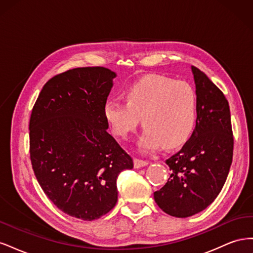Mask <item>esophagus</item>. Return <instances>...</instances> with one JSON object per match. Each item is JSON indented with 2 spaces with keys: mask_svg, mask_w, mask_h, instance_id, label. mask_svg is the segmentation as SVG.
<instances>
[{
  "mask_svg": "<svg viewBox=\"0 0 253 253\" xmlns=\"http://www.w3.org/2000/svg\"><path fill=\"white\" fill-rule=\"evenodd\" d=\"M148 165H149V162H147V160L139 159V158H135L134 159V166H135V168H141V167L148 166Z\"/></svg>",
  "mask_w": 253,
  "mask_h": 253,
  "instance_id": "esophagus-1",
  "label": "esophagus"
}]
</instances>
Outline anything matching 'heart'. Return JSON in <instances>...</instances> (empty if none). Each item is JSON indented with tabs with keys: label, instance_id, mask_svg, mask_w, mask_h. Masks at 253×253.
I'll return each mask as SVG.
<instances>
[{
	"label": "heart",
	"instance_id": "1",
	"mask_svg": "<svg viewBox=\"0 0 253 253\" xmlns=\"http://www.w3.org/2000/svg\"><path fill=\"white\" fill-rule=\"evenodd\" d=\"M125 102L108 100L103 117L112 133L126 139L139 125L144 131L139 145L155 151L162 145L175 149L192 136L198 117L197 96L187 81L164 76H148L134 82L125 91Z\"/></svg>",
	"mask_w": 253,
	"mask_h": 253
}]
</instances>
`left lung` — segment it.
I'll use <instances>...</instances> for the list:
<instances>
[{
	"label": "left lung",
	"mask_w": 253,
	"mask_h": 253,
	"mask_svg": "<svg viewBox=\"0 0 253 253\" xmlns=\"http://www.w3.org/2000/svg\"><path fill=\"white\" fill-rule=\"evenodd\" d=\"M198 117L190 139L166 160L171 175L154 192L166 213L188 217L205 210L223 189L233 157V132L224 93L200 68L192 66Z\"/></svg>",
	"instance_id": "8db88e82"
}]
</instances>
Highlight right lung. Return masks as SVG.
Instances as JSON below:
<instances>
[{"instance_id": "obj_1", "label": "right lung", "mask_w": 253, "mask_h": 253, "mask_svg": "<svg viewBox=\"0 0 253 253\" xmlns=\"http://www.w3.org/2000/svg\"><path fill=\"white\" fill-rule=\"evenodd\" d=\"M116 74L101 66L53 76L41 89L29 120V154L38 182L68 215L97 219L117 203L116 180L134 167L106 131L103 105Z\"/></svg>"}]
</instances>
